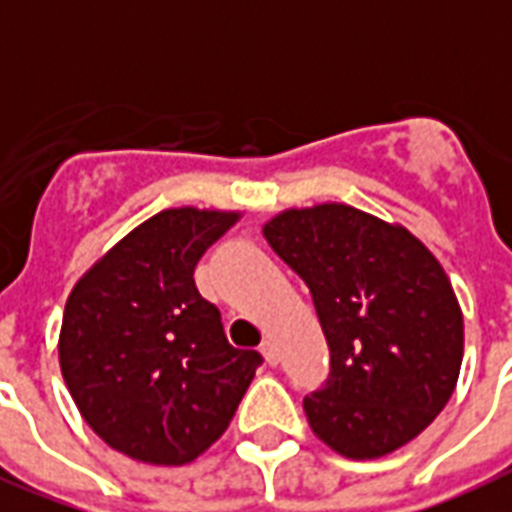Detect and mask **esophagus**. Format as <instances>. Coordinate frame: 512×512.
Masks as SVG:
<instances>
[{
    "label": "esophagus",
    "mask_w": 512,
    "mask_h": 512,
    "mask_svg": "<svg viewBox=\"0 0 512 512\" xmlns=\"http://www.w3.org/2000/svg\"><path fill=\"white\" fill-rule=\"evenodd\" d=\"M261 355H264V358H267V363L269 366H277V360H280V355H277V344L272 342V339H264V342H261Z\"/></svg>",
    "instance_id": "esophagus-1"
}]
</instances>
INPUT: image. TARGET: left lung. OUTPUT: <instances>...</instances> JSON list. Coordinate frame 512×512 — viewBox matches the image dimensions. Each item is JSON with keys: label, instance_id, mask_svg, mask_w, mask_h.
Instances as JSON below:
<instances>
[{"label": "left lung", "instance_id": "1", "mask_svg": "<svg viewBox=\"0 0 512 512\" xmlns=\"http://www.w3.org/2000/svg\"><path fill=\"white\" fill-rule=\"evenodd\" d=\"M307 283L331 376L304 398L312 433L347 459L414 441L457 387L465 323L441 261L403 224L344 202L285 208L264 224Z\"/></svg>", "mask_w": 512, "mask_h": 512}]
</instances>
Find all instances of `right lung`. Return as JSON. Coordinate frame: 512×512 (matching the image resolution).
<instances>
[{
	"label": "right lung",
	"mask_w": 512,
	"mask_h": 512,
	"mask_svg": "<svg viewBox=\"0 0 512 512\" xmlns=\"http://www.w3.org/2000/svg\"><path fill=\"white\" fill-rule=\"evenodd\" d=\"M240 211L168 208L114 243L66 299L58 360L93 433L146 465L211 449L235 417L261 355L227 342L194 267Z\"/></svg>",
	"instance_id": "add662e5"
}]
</instances>
